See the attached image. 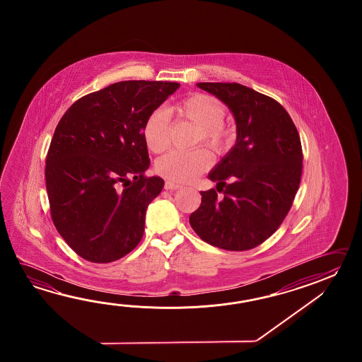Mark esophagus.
Returning <instances> with one entry per match:
<instances>
[{"label": "esophagus", "instance_id": "esophagus-1", "mask_svg": "<svg viewBox=\"0 0 362 362\" xmlns=\"http://www.w3.org/2000/svg\"><path fill=\"white\" fill-rule=\"evenodd\" d=\"M164 189H165V190H177V189H181V185L176 184V182H173V181H165Z\"/></svg>", "mask_w": 362, "mask_h": 362}]
</instances>
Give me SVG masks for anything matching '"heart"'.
<instances>
[{"label":"heart","instance_id":"1","mask_svg":"<svg viewBox=\"0 0 362 362\" xmlns=\"http://www.w3.org/2000/svg\"><path fill=\"white\" fill-rule=\"evenodd\" d=\"M178 114L199 128L200 139L215 151L223 150L230 133L223 127L225 110L218 100L207 94H192L177 105ZM142 136L147 148L155 154L168 146V117L162 110L147 116ZM211 164V155L204 148L192 151L173 150L156 162V170L164 177L176 182H189L202 175Z\"/></svg>","mask_w":362,"mask_h":362}]
</instances>
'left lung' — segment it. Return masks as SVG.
I'll return each mask as SVG.
<instances>
[{
    "instance_id": "obj_1",
    "label": "left lung",
    "mask_w": 362,
    "mask_h": 362,
    "mask_svg": "<svg viewBox=\"0 0 362 362\" xmlns=\"http://www.w3.org/2000/svg\"><path fill=\"white\" fill-rule=\"evenodd\" d=\"M230 110L235 145L208 173L216 186L231 181L218 199L215 189L200 192L190 225L204 242L228 251L262 245L285 220L299 189L300 137L277 100L237 83H198ZM222 187V188H223Z\"/></svg>"
}]
</instances>
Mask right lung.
<instances>
[{
    "label": "right lung",
    "mask_w": 362,
    "mask_h": 362,
    "mask_svg": "<svg viewBox=\"0 0 362 362\" xmlns=\"http://www.w3.org/2000/svg\"><path fill=\"white\" fill-rule=\"evenodd\" d=\"M178 88L120 81L62 116L47 156V197L57 230L85 260L115 262L142 239L147 206L164 186L163 178L144 176L150 158L142 127Z\"/></svg>",
    "instance_id": "right-lung-1"
}]
</instances>
